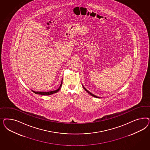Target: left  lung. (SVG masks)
Instances as JSON below:
<instances>
[{"instance_id":"obj_1","label":"left lung","mask_w":150,"mask_h":150,"mask_svg":"<svg viewBox=\"0 0 150 150\" xmlns=\"http://www.w3.org/2000/svg\"><path fill=\"white\" fill-rule=\"evenodd\" d=\"M82 86H83V88L85 89V91H86V92H87V93H89L90 95L92 96L93 97H96V98H100V97H98V96H97L95 95H93V94H92V93H91L90 92H89V91H88L87 90L86 88L85 87L83 86V85H82Z\"/></svg>"}]
</instances>
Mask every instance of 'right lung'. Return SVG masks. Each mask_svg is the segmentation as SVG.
<instances>
[{
    "mask_svg": "<svg viewBox=\"0 0 150 150\" xmlns=\"http://www.w3.org/2000/svg\"><path fill=\"white\" fill-rule=\"evenodd\" d=\"M62 82H63V79H62V82H61V83H60V85L59 88H58L57 90H54V91H49V92H41V91H35L32 90V92H33L35 93H36V94L42 95H52V94H53V93H54L58 92L60 90V88H61V87H62Z\"/></svg>",
    "mask_w": 150,
    "mask_h": 150,
    "instance_id": "1",
    "label": "right lung"
}]
</instances>
